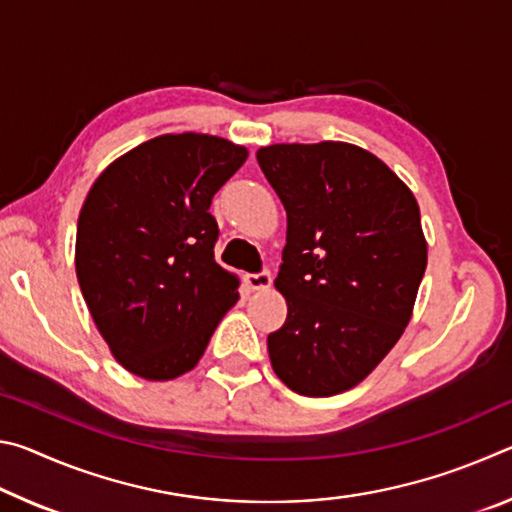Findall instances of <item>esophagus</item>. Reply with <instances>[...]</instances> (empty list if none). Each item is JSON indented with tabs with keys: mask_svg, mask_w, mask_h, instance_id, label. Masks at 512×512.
I'll use <instances>...</instances> for the list:
<instances>
[{
	"mask_svg": "<svg viewBox=\"0 0 512 512\" xmlns=\"http://www.w3.org/2000/svg\"><path fill=\"white\" fill-rule=\"evenodd\" d=\"M244 280H246V284H248V289L262 291V289L271 287L273 277H271V271H259V273H248V275L244 277Z\"/></svg>",
	"mask_w": 512,
	"mask_h": 512,
	"instance_id": "obj_1",
	"label": "esophagus"
}]
</instances>
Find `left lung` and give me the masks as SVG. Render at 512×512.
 <instances>
[{
	"mask_svg": "<svg viewBox=\"0 0 512 512\" xmlns=\"http://www.w3.org/2000/svg\"><path fill=\"white\" fill-rule=\"evenodd\" d=\"M257 162L287 210L275 289L289 314L268 334V357L291 391L343 393L377 368L411 320L427 268L418 201L354 144H273Z\"/></svg>",
	"mask_w": 512,
	"mask_h": 512,
	"instance_id": "1",
	"label": "left lung"
}]
</instances>
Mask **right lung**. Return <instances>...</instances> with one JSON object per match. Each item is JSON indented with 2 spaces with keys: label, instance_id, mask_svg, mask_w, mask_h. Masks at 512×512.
Returning a JSON list of instances; mask_svg holds the SVG:
<instances>
[{
  "label": "right lung",
  "instance_id": "add662e5",
  "mask_svg": "<svg viewBox=\"0 0 512 512\" xmlns=\"http://www.w3.org/2000/svg\"><path fill=\"white\" fill-rule=\"evenodd\" d=\"M248 151L223 137L160 135L94 180L76 225V277L121 366L151 381L192 370L239 293L214 262L212 196Z\"/></svg>",
  "mask_w": 512,
  "mask_h": 512
}]
</instances>
